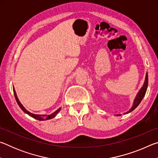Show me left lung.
<instances>
[{
	"label": "left lung",
	"mask_w": 158,
	"mask_h": 158,
	"mask_svg": "<svg viewBox=\"0 0 158 158\" xmlns=\"http://www.w3.org/2000/svg\"><path fill=\"white\" fill-rule=\"evenodd\" d=\"M148 73H146V78H145V81H144V84L143 85V86L141 87V89H140L139 91V93H137V96H136L135 100H134L133 105L132 106V108H131L127 112H126V113H125V114H128V113H130V112L132 111L134 109L137 108V106L139 105L140 102H141V100H142V99L143 98L144 95H145V94H146L147 88H148ZM116 116H121V114H117Z\"/></svg>",
	"instance_id": "1"
}]
</instances>
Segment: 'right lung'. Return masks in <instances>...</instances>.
Returning <instances> with one entry per match:
<instances>
[{
  "label": "right lung",
  "instance_id": "right-lung-1",
  "mask_svg": "<svg viewBox=\"0 0 158 158\" xmlns=\"http://www.w3.org/2000/svg\"><path fill=\"white\" fill-rule=\"evenodd\" d=\"M13 91H14V94H15V97L16 99V101H17V104L19 106V107L21 109V110H22L24 113L27 114L29 116L34 118L35 119H37L38 120V121H45V120H48V119H52L53 118H54L56 116L58 112L60 111V108H59L58 109H57L56 111L53 112V114H50V115H39V114H32L31 112H29L28 111L26 110V109L24 108V106H23L22 105H21V103L20 102V101L19 100V99L17 98V93H16V91L14 88H13Z\"/></svg>",
  "mask_w": 158,
  "mask_h": 158
}]
</instances>
